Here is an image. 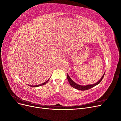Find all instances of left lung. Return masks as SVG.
<instances>
[{
  "instance_id": "1",
  "label": "left lung",
  "mask_w": 121,
  "mask_h": 121,
  "mask_svg": "<svg viewBox=\"0 0 121 121\" xmlns=\"http://www.w3.org/2000/svg\"><path fill=\"white\" fill-rule=\"evenodd\" d=\"M104 74H105V72L104 73V75H103V76L101 78V79L99 80L98 82H97L96 83H95L94 84H87V85H86V86H82V85H80L79 84L76 83L71 79L70 77L69 76L68 74H67V80H68V82H69L70 84V86H71L72 87H73V88H74L75 89H77L78 90L83 91V90H86L89 89L94 87L95 86H97V85H98V84L100 83L102 81Z\"/></svg>"
}]
</instances>
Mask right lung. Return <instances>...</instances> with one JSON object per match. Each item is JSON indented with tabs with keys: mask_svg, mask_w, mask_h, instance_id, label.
Listing matches in <instances>:
<instances>
[{
	"mask_svg": "<svg viewBox=\"0 0 121 121\" xmlns=\"http://www.w3.org/2000/svg\"><path fill=\"white\" fill-rule=\"evenodd\" d=\"M50 79V78H49ZM49 79H48L46 82H44V83H41V84H39V85H37V86H30V85H29V86H31V87H38V86H43V85H44V84H45L46 83H47L49 81ZM28 86H29V85H28Z\"/></svg>",
	"mask_w": 121,
	"mask_h": 121,
	"instance_id": "1",
	"label": "right lung"
}]
</instances>
